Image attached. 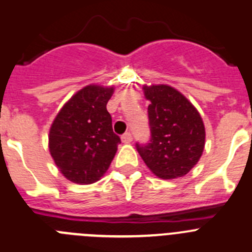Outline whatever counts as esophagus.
I'll use <instances>...</instances> for the list:
<instances>
[{
	"label": "esophagus",
	"mask_w": 252,
	"mask_h": 252,
	"mask_svg": "<svg viewBox=\"0 0 252 252\" xmlns=\"http://www.w3.org/2000/svg\"><path fill=\"white\" fill-rule=\"evenodd\" d=\"M131 140H133V137H131L130 133H126L122 135V142L126 143V144H128V143H130Z\"/></svg>",
	"instance_id": "esophagus-1"
}]
</instances>
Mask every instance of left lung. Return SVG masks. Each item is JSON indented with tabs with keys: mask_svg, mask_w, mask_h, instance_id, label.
<instances>
[{
	"mask_svg": "<svg viewBox=\"0 0 252 252\" xmlns=\"http://www.w3.org/2000/svg\"><path fill=\"white\" fill-rule=\"evenodd\" d=\"M152 139L137 144L149 170L161 179L187 175L200 160L205 148V126L200 113L178 89L168 84L143 86Z\"/></svg>",
	"mask_w": 252,
	"mask_h": 252,
	"instance_id": "obj_1",
	"label": "left lung"
}]
</instances>
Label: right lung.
<instances>
[{
  "instance_id": "1",
  "label": "right lung",
  "mask_w": 252,
  "mask_h": 252,
  "mask_svg": "<svg viewBox=\"0 0 252 252\" xmlns=\"http://www.w3.org/2000/svg\"><path fill=\"white\" fill-rule=\"evenodd\" d=\"M113 93L114 87H83L64 103L49 128L51 157L69 182H98L114 158L121 138L113 133L107 110Z\"/></svg>"
}]
</instances>
